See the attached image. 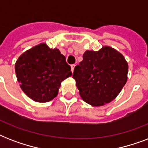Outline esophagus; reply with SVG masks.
Returning a JSON list of instances; mask_svg holds the SVG:
<instances>
[{"instance_id": "esophagus-1", "label": "esophagus", "mask_w": 148, "mask_h": 148, "mask_svg": "<svg viewBox=\"0 0 148 148\" xmlns=\"http://www.w3.org/2000/svg\"><path fill=\"white\" fill-rule=\"evenodd\" d=\"M71 71H72V72H74V67H75V64H72V65H71Z\"/></svg>"}]
</instances>
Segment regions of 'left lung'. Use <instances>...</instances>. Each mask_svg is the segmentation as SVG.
Returning <instances> with one entry per match:
<instances>
[{
	"mask_svg": "<svg viewBox=\"0 0 148 148\" xmlns=\"http://www.w3.org/2000/svg\"><path fill=\"white\" fill-rule=\"evenodd\" d=\"M127 72L123 54L103 46L97 51L84 52L83 60L74 67L73 78L84 101L100 107L117 97L127 81Z\"/></svg>",
	"mask_w": 148,
	"mask_h": 148,
	"instance_id": "8db88e82",
	"label": "left lung"
}]
</instances>
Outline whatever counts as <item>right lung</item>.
I'll list each match as a JSON object with an SVG mask.
<instances>
[{"instance_id": "1", "label": "right lung", "mask_w": 148, "mask_h": 148, "mask_svg": "<svg viewBox=\"0 0 148 148\" xmlns=\"http://www.w3.org/2000/svg\"><path fill=\"white\" fill-rule=\"evenodd\" d=\"M15 73L24 94L40 103L57 97L61 82L72 75L59 49L50 48L45 43L22 53L15 63Z\"/></svg>"}]
</instances>
